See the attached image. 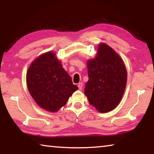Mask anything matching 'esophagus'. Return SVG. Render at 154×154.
Instances as JSON below:
<instances>
[{
    "label": "esophagus",
    "mask_w": 154,
    "mask_h": 154,
    "mask_svg": "<svg viewBox=\"0 0 154 154\" xmlns=\"http://www.w3.org/2000/svg\"><path fill=\"white\" fill-rule=\"evenodd\" d=\"M78 88H79V90H82L83 88V83H78Z\"/></svg>",
    "instance_id": "obj_1"
}]
</instances>
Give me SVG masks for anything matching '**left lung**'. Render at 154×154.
<instances>
[{
  "mask_svg": "<svg viewBox=\"0 0 154 154\" xmlns=\"http://www.w3.org/2000/svg\"><path fill=\"white\" fill-rule=\"evenodd\" d=\"M89 80L84 93L90 105L100 113L112 111L119 105L127 82L122 59L106 44H100L94 59L88 62Z\"/></svg>",
  "mask_w": 154,
  "mask_h": 154,
  "instance_id": "8db88e82",
  "label": "left lung"
}]
</instances>
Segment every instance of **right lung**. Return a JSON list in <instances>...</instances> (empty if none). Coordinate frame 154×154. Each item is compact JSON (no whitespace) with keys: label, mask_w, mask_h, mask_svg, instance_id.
I'll return each mask as SVG.
<instances>
[{"label":"right lung","mask_w":154,"mask_h":154,"mask_svg":"<svg viewBox=\"0 0 154 154\" xmlns=\"http://www.w3.org/2000/svg\"><path fill=\"white\" fill-rule=\"evenodd\" d=\"M28 91L38 105L51 112L58 111L78 89L54 52L40 56L28 68Z\"/></svg>","instance_id":"1"}]
</instances>
